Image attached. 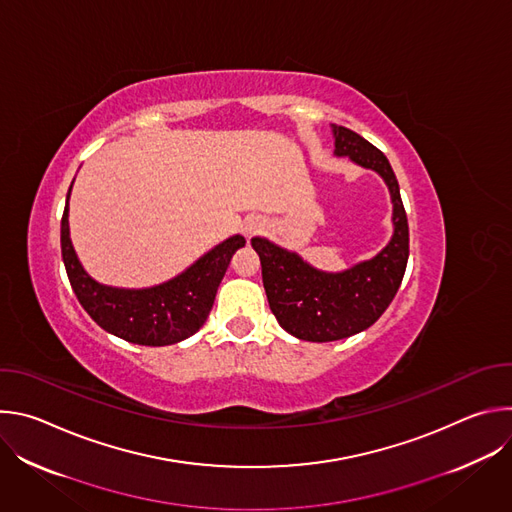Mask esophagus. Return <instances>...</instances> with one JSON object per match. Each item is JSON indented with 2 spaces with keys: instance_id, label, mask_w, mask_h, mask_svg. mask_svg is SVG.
<instances>
[{
  "instance_id": "obj_1",
  "label": "esophagus",
  "mask_w": 512,
  "mask_h": 512,
  "mask_svg": "<svg viewBox=\"0 0 512 512\" xmlns=\"http://www.w3.org/2000/svg\"><path fill=\"white\" fill-rule=\"evenodd\" d=\"M263 221L259 216H249V218H245L243 221V225H241V233L247 237V239H251L253 235H257V233H261L263 231Z\"/></svg>"
}]
</instances>
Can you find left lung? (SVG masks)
<instances>
[{"mask_svg":"<svg viewBox=\"0 0 512 512\" xmlns=\"http://www.w3.org/2000/svg\"><path fill=\"white\" fill-rule=\"evenodd\" d=\"M334 156L377 172L393 202V235L373 259L344 271L316 269L296 251H287L263 237L251 245L261 259L263 287L279 326L308 342H332L373 326L393 302L409 259V225L399 182L385 154L358 133L332 125Z\"/></svg>","mask_w":512,"mask_h":512,"instance_id":"1","label":"left lung"}]
</instances>
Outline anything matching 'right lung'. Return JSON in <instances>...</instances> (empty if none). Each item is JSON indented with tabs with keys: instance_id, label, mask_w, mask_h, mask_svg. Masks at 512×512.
Masks as SVG:
<instances>
[{
	"instance_id": "obj_1",
	"label": "right lung",
	"mask_w": 512,
	"mask_h": 512,
	"mask_svg": "<svg viewBox=\"0 0 512 512\" xmlns=\"http://www.w3.org/2000/svg\"><path fill=\"white\" fill-rule=\"evenodd\" d=\"M70 190L72 184L60 223V247L68 281L85 312L109 334L141 346H168L196 334L212 310L216 289L233 255L245 247V237L235 235L218 243L180 275L160 285L141 289L103 285L85 271L72 247Z\"/></svg>"
}]
</instances>
